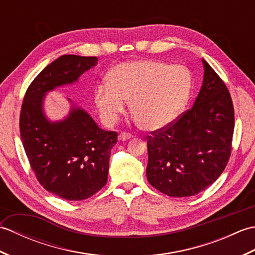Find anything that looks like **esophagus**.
Here are the masks:
<instances>
[{
  "label": "esophagus",
  "instance_id": "esophagus-1",
  "mask_svg": "<svg viewBox=\"0 0 255 255\" xmlns=\"http://www.w3.org/2000/svg\"><path fill=\"white\" fill-rule=\"evenodd\" d=\"M132 138V134L131 133H128V132H121L118 134V140L119 141H126V140H129Z\"/></svg>",
  "mask_w": 255,
  "mask_h": 255
}]
</instances>
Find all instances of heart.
Here are the masks:
<instances>
[{
  "instance_id": "obj_1",
  "label": "heart",
  "mask_w": 255,
  "mask_h": 255,
  "mask_svg": "<svg viewBox=\"0 0 255 255\" xmlns=\"http://www.w3.org/2000/svg\"><path fill=\"white\" fill-rule=\"evenodd\" d=\"M191 91L192 74L186 67L138 59L119 63L108 72L107 82L94 90V104L103 123L114 126L129 101L133 121L153 131L175 121Z\"/></svg>"
}]
</instances>
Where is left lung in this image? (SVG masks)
I'll return each mask as SVG.
<instances>
[{"label": "left lung", "instance_id": "obj_1", "mask_svg": "<svg viewBox=\"0 0 255 255\" xmlns=\"http://www.w3.org/2000/svg\"><path fill=\"white\" fill-rule=\"evenodd\" d=\"M204 79L191 110L148 137L147 178L172 197L196 195L224 172L231 153L235 111L226 84L202 59Z\"/></svg>", "mask_w": 255, "mask_h": 255}]
</instances>
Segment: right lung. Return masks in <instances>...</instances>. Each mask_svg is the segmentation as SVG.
<instances>
[{
  "mask_svg": "<svg viewBox=\"0 0 255 255\" xmlns=\"http://www.w3.org/2000/svg\"><path fill=\"white\" fill-rule=\"evenodd\" d=\"M96 64V57H59L32 81L21 105L20 138L31 170L42 187L67 200L86 199L105 185L117 132L100 128L70 99L68 116L51 122L44 101L48 92L78 82Z\"/></svg>",
  "mask_w": 255,
  "mask_h": 255,
  "instance_id": "add662e5",
  "label": "right lung"
}]
</instances>
